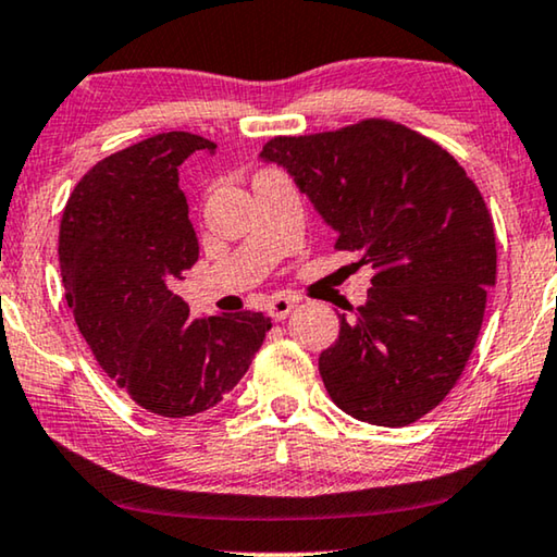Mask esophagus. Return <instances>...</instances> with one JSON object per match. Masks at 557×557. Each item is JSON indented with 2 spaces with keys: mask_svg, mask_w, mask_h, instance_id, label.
<instances>
[{
  "mask_svg": "<svg viewBox=\"0 0 557 557\" xmlns=\"http://www.w3.org/2000/svg\"><path fill=\"white\" fill-rule=\"evenodd\" d=\"M270 318L275 320V322H280V320H285L289 312L295 310V302L293 300H287V297H275V300L270 302Z\"/></svg>",
  "mask_w": 557,
  "mask_h": 557,
  "instance_id": "esophagus-1",
  "label": "esophagus"
}]
</instances>
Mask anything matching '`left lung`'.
<instances>
[{"instance_id":"left-lung-1","label":"left lung","mask_w":557,"mask_h":557,"mask_svg":"<svg viewBox=\"0 0 557 557\" xmlns=\"http://www.w3.org/2000/svg\"><path fill=\"white\" fill-rule=\"evenodd\" d=\"M260 160L285 170L337 250L370 264L368 302L339 314L320 355L332 403L370 425L420 420L462 375L495 285L485 199L433 139L387 120L275 137Z\"/></svg>"}]
</instances>
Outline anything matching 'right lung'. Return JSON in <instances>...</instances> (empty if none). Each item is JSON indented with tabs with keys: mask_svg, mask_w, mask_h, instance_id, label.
Listing matches in <instances>:
<instances>
[{
	"mask_svg": "<svg viewBox=\"0 0 557 557\" xmlns=\"http://www.w3.org/2000/svg\"><path fill=\"white\" fill-rule=\"evenodd\" d=\"M218 145L164 132L97 162L60 225L66 305L102 370L145 410L189 418L218 405L260 350L262 312L193 318L172 293L199 245L180 164Z\"/></svg>",
	"mask_w": 557,
	"mask_h": 557,
	"instance_id": "right-lung-1",
	"label": "right lung"
}]
</instances>
